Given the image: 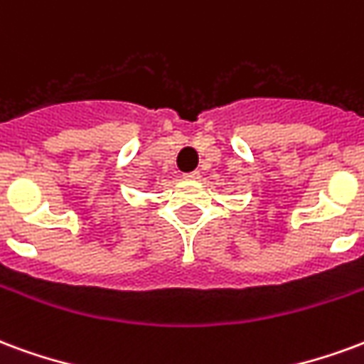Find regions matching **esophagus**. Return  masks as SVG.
Wrapping results in <instances>:
<instances>
[{"mask_svg":"<svg viewBox=\"0 0 364 364\" xmlns=\"http://www.w3.org/2000/svg\"><path fill=\"white\" fill-rule=\"evenodd\" d=\"M200 178V172L193 171V172H188V174H184V180H198Z\"/></svg>","mask_w":364,"mask_h":364,"instance_id":"1","label":"esophagus"}]
</instances>
